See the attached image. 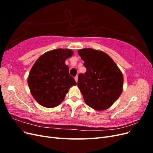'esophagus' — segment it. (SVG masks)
I'll list each match as a JSON object with an SVG mask.
<instances>
[{
    "label": "esophagus",
    "mask_w": 153,
    "mask_h": 153,
    "mask_svg": "<svg viewBox=\"0 0 153 153\" xmlns=\"http://www.w3.org/2000/svg\"><path fill=\"white\" fill-rule=\"evenodd\" d=\"M75 81L76 82V83H77V82H78V76H76L75 77Z\"/></svg>",
    "instance_id": "1"
}]
</instances>
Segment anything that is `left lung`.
Listing matches in <instances>:
<instances>
[{
	"mask_svg": "<svg viewBox=\"0 0 153 153\" xmlns=\"http://www.w3.org/2000/svg\"><path fill=\"white\" fill-rule=\"evenodd\" d=\"M78 53L87 71L80 74L78 87L85 103L97 111L110 107L123 91V75L117 65L103 51L83 48Z\"/></svg>",
	"mask_w": 153,
	"mask_h": 153,
	"instance_id": "left-lung-1",
	"label": "left lung"
}]
</instances>
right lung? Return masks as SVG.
<instances>
[{"mask_svg":"<svg viewBox=\"0 0 153 153\" xmlns=\"http://www.w3.org/2000/svg\"><path fill=\"white\" fill-rule=\"evenodd\" d=\"M73 55L71 49L52 50L41 55L32 66L27 83L32 96L41 106L47 108L58 106L64 101L69 88L76 85L65 64Z\"/></svg>","mask_w":153,"mask_h":153,"instance_id":"obj_1","label":"right lung"}]
</instances>
